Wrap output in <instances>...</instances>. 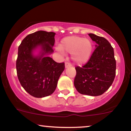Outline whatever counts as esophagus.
I'll return each mask as SVG.
<instances>
[{
  "label": "esophagus",
  "mask_w": 131,
  "mask_h": 131,
  "mask_svg": "<svg viewBox=\"0 0 131 131\" xmlns=\"http://www.w3.org/2000/svg\"><path fill=\"white\" fill-rule=\"evenodd\" d=\"M70 66H71V64L69 63V62H66L65 63V68L66 69H67V67H70Z\"/></svg>",
  "instance_id": "obj_1"
}]
</instances>
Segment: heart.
Listing matches in <instances>:
<instances>
[{"instance_id":"b5f03b06","label":"heart","mask_w":131,"mask_h":131,"mask_svg":"<svg viewBox=\"0 0 131 131\" xmlns=\"http://www.w3.org/2000/svg\"><path fill=\"white\" fill-rule=\"evenodd\" d=\"M56 50L60 53L71 54V60L75 64L83 65L91 58L93 43L89 39L71 36L62 39L60 46L57 47Z\"/></svg>"}]
</instances>
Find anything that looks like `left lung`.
Returning <instances> with one entry per match:
<instances>
[{"label":"left lung","mask_w":131,"mask_h":131,"mask_svg":"<svg viewBox=\"0 0 131 131\" xmlns=\"http://www.w3.org/2000/svg\"><path fill=\"white\" fill-rule=\"evenodd\" d=\"M88 35L96 43V48L85 66L76 67L74 85L80 94L99 96L110 87L115 78L114 49L104 37L92 33Z\"/></svg>","instance_id":"8db88e82"}]
</instances>
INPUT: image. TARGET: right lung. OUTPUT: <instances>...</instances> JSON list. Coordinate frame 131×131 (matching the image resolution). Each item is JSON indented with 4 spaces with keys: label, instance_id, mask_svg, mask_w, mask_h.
<instances>
[{
    "label": "right lung",
    "instance_id": "obj_1",
    "mask_svg": "<svg viewBox=\"0 0 131 131\" xmlns=\"http://www.w3.org/2000/svg\"><path fill=\"white\" fill-rule=\"evenodd\" d=\"M55 35L53 32L39 30L27 36L18 47V78L23 88L34 97L52 94L65 69L64 62H56L49 56L53 52Z\"/></svg>",
    "mask_w": 131,
    "mask_h": 131
}]
</instances>
